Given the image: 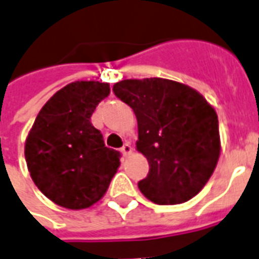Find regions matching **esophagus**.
<instances>
[{
	"mask_svg": "<svg viewBox=\"0 0 259 259\" xmlns=\"http://www.w3.org/2000/svg\"><path fill=\"white\" fill-rule=\"evenodd\" d=\"M120 151H122V154H123L124 157H126V155H129L130 152L133 151V148H132V146H130L129 143H124L123 147L120 148Z\"/></svg>",
	"mask_w": 259,
	"mask_h": 259,
	"instance_id": "esophagus-1",
	"label": "esophagus"
}]
</instances>
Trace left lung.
<instances>
[{
	"label": "left lung",
	"instance_id": "left-lung-1",
	"mask_svg": "<svg viewBox=\"0 0 259 259\" xmlns=\"http://www.w3.org/2000/svg\"><path fill=\"white\" fill-rule=\"evenodd\" d=\"M112 90L137 118L136 146L150 163L147 178L139 182L141 193L159 205L198 194L221 152L215 109L200 93L174 80H122Z\"/></svg>",
	"mask_w": 259,
	"mask_h": 259
}]
</instances>
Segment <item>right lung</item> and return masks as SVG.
Instances as JSON below:
<instances>
[{"instance_id": "obj_1", "label": "right lung", "mask_w": 259, "mask_h": 259, "mask_svg": "<svg viewBox=\"0 0 259 259\" xmlns=\"http://www.w3.org/2000/svg\"><path fill=\"white\" fill-rule=\"evenodd\" d=\"M109 84L74 81L41 108L27 136L25 158L34 185L55 204L89 208L101 200L120 165V152L105 147L91 123Z\"/></svg>"}]
</instances>
